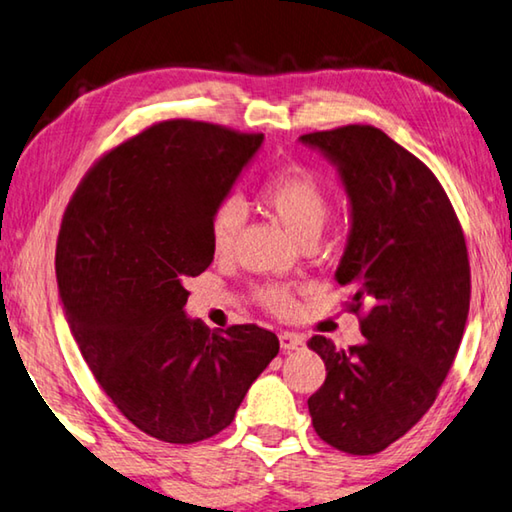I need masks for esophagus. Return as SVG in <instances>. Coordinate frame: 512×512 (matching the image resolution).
<instances>
[{
	"mask_svg": "<svg viewBox=\"0 0 512 512\" xmlns=\"http://www.w3.org/2000/svg\"><path fill=\"white\" fill-rule=\"evenodd\" d=\"M279 343H281L283 350H300L304 345V336L295 334V332H283L279 336Z\"/></svg>",
	"mask_w": 512,
	"mask_h": 512,
	"instance_id": "obj_1",
	"label": "esophagus"
}]
</instances>
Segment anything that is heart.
Instances as JSON below:
<instances>
[{
    "label": "heart",
    "mask_w": 512,
    "mask_h": 512,
    "mask_svg": "<svg viewBox=\"0 0 512 512\" xmlns=\"http://www.w3.org/2000/svg\"><path fill=\"white\" fill-rule=\"evenodd\" d=\"M258 196L272 215L295 235L297 240L318 238L322 226L329 217V194L322 180L306 167H286L267 176ZM242 226V208L235 199L217 203L210 217V245L217 256L231 254ZM261 302L267 309L286 316L295 309V295L288 286L261 288Z\"/></svg>",
    "instance_id": "obj_1"
}]
</instances>
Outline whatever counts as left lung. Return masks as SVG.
<instances>
[{
  "label": "left lung",
  "instance_id": "left-lung-1",
  "mask_svg": "<svg viewBox=\"0 0 512 512\" xmlns=\"http://www.w3.org/2000/svg\"><path fill=\"white\" fill-rule=\"evenodd\" d=\"M300 141L334 164L348 194L336 281L352 288L350 311L371 306L361 345L309 341L327 368L309 414L322 442L373 455L419 423L458 355L471 295L465 235L435 174L382 130L343 125Z\"/></svg>",
  "mask_w": 512,
  "mask_h": 512
}]
</instances>
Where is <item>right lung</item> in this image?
<instances>
[{
	"mask_svg": "<svg viewBox=\"0 0 512 512\" xmlns=\"http://www.w3.org/2000/svg\"><path fill=\"white\" fill-rule=\"evenodd\" d=\"M263 135L162 121L84 176L57 240L59 297L77 348L125 419L169 444L231 426L277 357L258 325L210 332L185 316L183 281L215 258L210 217Z\"/></svg>",
	"mask_w": 512,
	"mask_h": 512,
	"instance_id": "obj_1",
	"label": "right lung"
}]
</instances>
